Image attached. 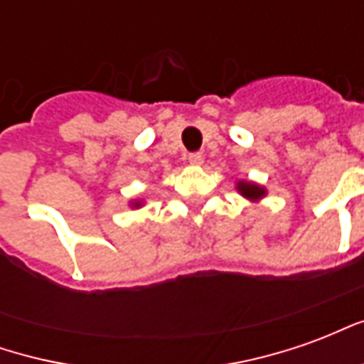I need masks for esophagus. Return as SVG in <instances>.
<instances>
[{
    "instance_id": "34e87169",
    "label": "esophagus",
    "mask_w": 364,
    "mask_h": 364,
    "mask_svg": "<svg viewBox=\"0 0 364 364\" xmlns=\"http://www.w3.org/2000/svg\"><path fill=\"white\" fill-rule=\"evenodd\" d=\"M203 159H205V156L200 151H191L189 156H187V161H189L191 166H200Z\"/></svg>"
}]
</instances>
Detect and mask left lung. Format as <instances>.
Masks as SVG:
<instances>
[{"label":"left lung","instance_id":"left-lung-1","mask_svg":"<svg viewBox=\"0 0 364 364\" xmlns=\"http://www.w3.org/2000/svg\"><path fill=\"white\" fill-rule=\"evenodd\" d=\"M237 189H240V193L247 198H261L265 195V191L261 189V187H257V185H253V183H237Z\"/></svg>","mask_w":364,"mask_h":364}]
</instances>
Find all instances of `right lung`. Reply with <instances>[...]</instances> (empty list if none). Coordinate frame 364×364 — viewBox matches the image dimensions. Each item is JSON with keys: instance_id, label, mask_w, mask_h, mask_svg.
<instances>
[{"instance_id": "obj_1", "label": "right lung", "mask_w": 364, "mask_h": 364, "mask_svg": "<svg viewBox=\"0 0 364 364\" xmlns=\"http://www.w3.org/2000/svg\"><path fill=\"white\" fill-rule=\"evenodd\" d=\"M136 206H138V205H136Z\"/></svg>"}]
</instances>
